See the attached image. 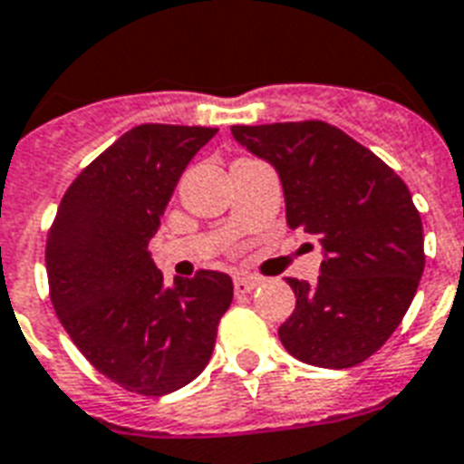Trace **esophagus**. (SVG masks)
<instances>
[{
  "label": "esophagus",
  "mask_w": 464,
  "mask_h": 464,
  "mask_svg": "<svg viewBox=\"0 0 464 464\" xmlns=\"http://www.w3.org/2000/svg\"><path fill=\"white\" fill-rule=\"evenodd\" d=\"M259 285V278L256 276H237L235 278V291L237 294H249Z\"/></svg>",
  "instance_id": "esophagus-1"
}]
</instances>
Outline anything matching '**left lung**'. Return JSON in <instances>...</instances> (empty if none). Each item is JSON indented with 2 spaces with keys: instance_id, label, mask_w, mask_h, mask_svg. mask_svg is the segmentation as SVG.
Segmentation results:
<instances>
[{
  "instance_id": "left-lung-1",
  "label": "left lung",
  "mask_w": 464,
  "mask_h": 464,
  "mask_svg": "<svg viewBox=\"0 0 464 464\" xmlns=\"http://www.w3.org/2000/svg\"><path fill=\"white\" fill-rule=\"evenodd\" d=\"M232 137L278 170L288 227L318 235L325 252L315 284L288 278L295 311L281 343L313 367L360 364L399 327L426 266L409 188L327 121L235 124Z\"/></svg>"
}]
</instances>
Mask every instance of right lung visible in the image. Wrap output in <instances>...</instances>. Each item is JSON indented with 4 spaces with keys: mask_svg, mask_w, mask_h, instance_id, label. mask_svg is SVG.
<instances>
[{
    "mask_svg": "<svg viewBox=\"0 0 464 464\" xmlns=\"http://www.w3.org/2000/svg\"><path fill=\"white\" fill-rule=\"evenodd\" d=\"M215 127L139 124L63 195L46 239L55 315L85 360L127 392L163 396L210 362L232 278L198 271L163 284L149 239Z\"/></svg>",
    "mask_w": 464,
    "mask_h": 464,
    "instance_id": "right-lung-1",
    "label": "right lung"
}]
</instances>
